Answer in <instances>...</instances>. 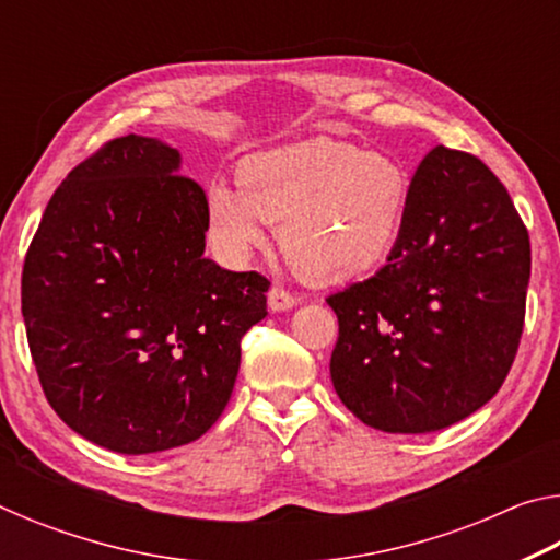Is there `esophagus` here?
Returning a JSON list of instances; mask_svg holds the SVG:
<instances>
[{
	"instance_id": "esophagus-1",
	"label": "esophagus",
	"mask_w": 560,
	"mask_h": 560,
	"mask_svg": "<svg viewBox=\"0 0 560 560\" xmlns=\"http://www.w3.org/2000/svg\"><path fill=\"white\" fill-rule=\"evenodd\" d=\"M299 303V299L289 293L283 287H271L269 289V308L271 311H289Z\"/></svg>"
}]
</instances>
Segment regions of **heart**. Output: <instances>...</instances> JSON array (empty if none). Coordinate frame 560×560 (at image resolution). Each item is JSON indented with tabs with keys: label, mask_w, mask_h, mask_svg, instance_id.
I'll return each mask as SVG.
<instances>
[{
	"label": "heart",
	"mask_w": 560,
	"mask_h": 560,
	"mask_svg": "<svg viewBox=\"0 0 560 560\" xmlns=\"http://www.w3.org/2000/svg\"><path fill=\"white\" fill-rule=\"evenodd\" d=\"M410 192L400 160L318 136L246 158L240 185L212 183L207 222L234 259L267 242V222H279V246L293 269L311 281H340L387 257Z\"/></svg>",
	"instance_id": "b5f03b06"
}]
</instances>
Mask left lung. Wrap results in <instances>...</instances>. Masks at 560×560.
I'll use <instances>...</instances> for the list:
<instances>
[{
  "mask_svg": "<svg viewBox=\"0 0 560 560\" xmlns=\"http://www.w3.org/2000/svg\"><path fill=\"white\" fill-rule=\"evenodd\" d=\"M528 277V232L506 187L479 158L430 150L385 267L326 299L340 402L395 434L477 412L516 358Z\"/></svg>",
  "mask_w": 560,
  "mask_h": 560,
  "instance_id": "8db88e82",
  "label": "left lung"
}]
</instances>
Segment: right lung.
<instances>
[{
    "instance_id": "obj_1",
    "label": "right lung",
    "mask_w": 560,
    "mask_h": 560,
    "mask_svg": "<svg viewBox=\"0 0 560 560\" xmlns=\"http://www.w3.org/2000/svg\"><path fill=\"white\" fill-rule=\"evenodd\" d=\"M158 138L103 145L56 189L22 271L44 395L89 442L153 454L212 428L269 281L205 257V189Z\"/></svg>"
}]
</instances>
